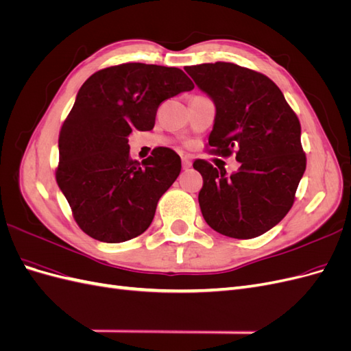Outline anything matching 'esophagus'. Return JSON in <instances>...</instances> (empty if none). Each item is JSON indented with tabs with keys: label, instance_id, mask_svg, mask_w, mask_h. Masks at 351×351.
<instances>
[{
	"label": "esophagus",
	"instance_id": "1",
	"mask_svg": "<svg viewBox=\"0 0 351 351\" xmlns=\"http://www.w3.org/2000/svg\"><path fill=\"white\" fill-rule=\"evenodd\" d=\"M182 162H183V169H189L190 167H192V161H190L189 156H183Z\"/></svg>",
	"mask_w": 351,
	"mask_h": 351
}]
</instances>
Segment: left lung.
<instances>
[{"label":"left lung","mask_w":351,"mask_h":351,"mask_svg":"<svg viewBox=\"0 0 351 351\" xmlns=\"http://www.w3.org/2000/svg\"><path fill=\"white\" fill-rule=\"evenodd\" d=\"M215 104L209 146L222 156L236 151L240 168L227 176L204 159L199 206L210 228L232 239H253L287 215L306 169L300 123L269 77L232 62L184 69Z\"/></svg>","instance_id":"8db88e82"}]
</instances>
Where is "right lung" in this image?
I'll list each match as a JSON object with an SVG mask.
<instances>
[{"instance_id":"1","label":"right lung","mask_w":351,"mask_h":351,"mask_svg":"<svg viewBox=\"0 0 351 351\" xmlns=\"http://www.w3.org/2000/svg\"><path fill=\"white\" fill-rule=\"evenodd\" d=\"M195 86L184 71L142 62L99 70L82 84L58 137V187L79 227L95 240L141 236L182 159L156 147L142 164L130 158L132 130L149 132L159 104Z\"/></svg>"}]
</instances>
